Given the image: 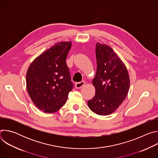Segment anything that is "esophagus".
<instances>
[{
  "label": "esophagus",
  "instance_id": "obj_1",
  "mask_svg": "<svg viewBox=\"0 0 158 158\" xmlns=\"http://www.w3.org/2000/svg\"><path fill=\"white\" fill-rule=\"evenodd\" d=\"M84 84H85V82L84 81H81V82H76L75 85H76V87L77 89H80L82 86H84Z\"/></svg>",
  "mask_w": 158,
  "mask_h": 158
}]
</instances>
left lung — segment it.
Segmentation results:
<instances>
[{
	"label": "left lung",
	"instance_id": "1",
	"mask_svg": "<svg viewBox=\"0 0 158 158\" xmlns=\"http://www.w3.org/2000/svg\"><path fill=\"white\" fill-rule=\"evenodd\" d=\"M96 56L97 70L92 82L96 94L87 104L96 114L107 116L113 113L126 99L129 76L124 62L107 45L98 42Z\"/></svg>",
	"mask_w": 158,
	"mask_h": 158
}]
</instances>
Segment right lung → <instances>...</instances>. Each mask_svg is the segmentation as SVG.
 Instances as JSON below:
<instances>
[{"label": "right lung", "mask_w": 158, "mask_h": 158, "mask_svg": "<svg viewBox=\"0 0 158 158\" xmlns=\"http://www.w3.org/2000/svg\"><path fill=\"white\" fill-rule=\"evenodd\" d=\"M72 42H60L37 57L26 74L28 94L35 106L46 113L59 110L73 89L65 60Z\"/></svg>", "instance_id": "right-lung-1"}]
</instances>
